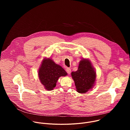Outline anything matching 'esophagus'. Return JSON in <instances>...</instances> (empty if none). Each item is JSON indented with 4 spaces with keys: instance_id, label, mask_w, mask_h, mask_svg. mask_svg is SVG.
Instances as JSON below:
<instances>
[{
    "instance_id": "34e87169",
    "label": "esophagus",
    "mask_w": 130,
    "mask_h": 130,
    "mask_svg": "<svg viewBox=\"0 0 130 130\" xmlns=\"http://www.w3.org/2000/svg\"><path fill=\"white\" fill-rule=\"evenodd\" d=\"M66 71L68 74H70L71 73V69L70 68H67L66 69Z\"/></svg>"
}]
</instances>
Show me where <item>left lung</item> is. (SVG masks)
Here are the masks:
<instances>
[{"instance_id":"left-lung-1","label":"left lung","mask_w":130,"mask_h":130,"mask_svg":"<svg viewBox=\"0 0 130 130\" xmlns=\"http://www.w3.org/2000/svg\"><path fill=\"white\" fill-rule=\"evenodd\" d=\"M77 91L84 94L92 88L96 78V73L88 59H83L80 62L77 71L71 72Z\"/></svg>"}]
</instances>
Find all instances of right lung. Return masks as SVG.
Segmentation results:
<instances>
[{
    "label": "right lung",
    "instance_id": "1",
    "mask_svg": "<svg viewBox=\"0 0 130 130\" xmlns=\"http://www.w3.org/2000/svg\"><path fill=\"white\" fill-rule=\"evenodd\" d=\"M66 75L67 73L65 70L50 59H44L39 70L40 81L48 90H53L58 79Z\"/></svg>",
    "mask_w": 130,
    "mask_h": 130
}]
</instances>
